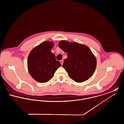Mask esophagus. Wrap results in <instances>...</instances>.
Here are the masks:
<instances>
[{
  "label": "esophagus",
  "mask_w": 124,
  "mask_h": 124,
  "mask_svg": "<svg viewBox=\"0 0 124 124\" xmlns=\"http://www.w3.org/2000/svg\"><path fill=\"white\" fill-rule=\"evenodd\" d=\"M60 63H61V65H62V64H63V60H60Z\"/></svg>",
  "instance_id": "esophagus-1"
}]
</instances>
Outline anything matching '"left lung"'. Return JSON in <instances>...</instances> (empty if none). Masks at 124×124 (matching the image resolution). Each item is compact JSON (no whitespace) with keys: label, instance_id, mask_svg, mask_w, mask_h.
Segmentation results:
<instances>
[{"label":"left lung","instance_id":"obj_1","mask_svg":"<svg viewBox=\"0 0 124 124\" xmlns=\"http://www.w3.org/2000/svg\"><path fill=\"white\" fill-rule=\"evenodd\" d=\"M59 47L67 53L63 67L70 78L77 82L85 81L93 74L96 67V59L90 49L78 43L60 42Z\"/></svg>","mask_w":124,"mask_h":124}]
</instances>
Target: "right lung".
<instances>
[{"label": "right lung", "mask_w": 124, "mask_h": 124, "mask_svg": "<svg viewBox=\"0 0 124 124\" xmlns=\"http://www.w3.org/2000/svg\"><path fill=\"white\" fill-rule=\"evenodd\" d=\"M53 46L52 42H44L32 50L28 56L29 72L33 79L40 83L48 81L61 66L56 60L55 54L51 52Z\"/></svg>", "instance_id": "add662e5"}]
</instances>
